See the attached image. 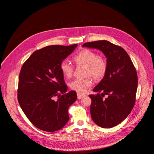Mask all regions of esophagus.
Returning a JSON list of instances; mask_svg holds the SVG:
<instances>
[{
	"label": "esophagus",
	"instance_id": "1",
	"mask_svg": "<svg viewBox=\"0 0 154 154\" xmlns=\"http://www.w3.org/2000/svg\"><path fill=\"white\" fill-rule=\"evenodd\" d=\"M84 97H85V94L77 93V98H78V99H81L82 98H83Z\"/></svg>",
	"mask_w": 154,
	"mask_h": 154
}]
</instances>
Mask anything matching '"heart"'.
<instances>
[{
    "label": "heart",
    "mask_w": 154,
    "mask_h": 154,
    "mask_svg": "<svg viewBox=\"0 0 154 154\" xmlns=\"http://www.w3.org/2000/svg\"><path fill=\"white\" fill-rule=\"evenodd\" d=\"M73 60L77 65H83L86 67V76H92L96 80L102 79L106 74L108 69V63L106 59L97 55L93 51L83 49L73 57ZM63 75L66 78H71L74 73L73 65L67 60H63L60 65ZM93 85L90 77L85 79H77L70 83L71 89L79 93H85Z\"/></svg>",
    "instance_id": "b5f03b06"
}]
</instances>
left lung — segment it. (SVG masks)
Wrapping results in <instances>:
<instances>
[{"instance_id": "8db88e82", "label": "left lung", "mask_w": 154, "mask_h": 154, "mask_svg": "<svg viewBox=\"0 0 154 154\" xmlns=\"http://www.w3.org/2000/svg\"><path fill=\"white\" fill-rule=\"evenodd\" d=\"M82 46L100 50L106 58L107 72L93 89L101 95L89 96L93 121L102 128H112L123 121L134 108L138 86L137 71L126 51L110 42L96 41ZM105 95L107 97L103 99Z\"/></svg>"}]
</instances>
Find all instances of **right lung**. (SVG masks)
Here are the masks:
<instances>
[{
  "instance_id": "1",
  "label": "right lung",
  "mask_w": 154,
  "mask_h": 154,
  "mask_svg": "<svg viewBox=\"0 0 154 154\" xmlns=\"http://www.w3.org/2000/svg\"><path fill=\"white\" fill-rule=\"evenodd\" d=\"M77 46L43 48L35 51L22 66L18 102L29 121L41 130L49 132L59 130L69 120L68 108L77 96L74 91L65 93L68 86L60 65Z\"/></svg>"
}]
</instances>
